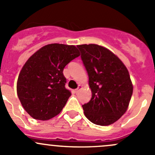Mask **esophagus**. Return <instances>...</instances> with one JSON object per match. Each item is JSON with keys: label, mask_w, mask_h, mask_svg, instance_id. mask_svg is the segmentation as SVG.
<instances>
[{"label": "esophagus", "mask_w": 155, "mask_h": 155, "mask_svg": "<svg viewBox=\"0 0 155 155\" xmlns=\"http://www.w3.org/2000/svg\"><path fill=\"white\" fill-rule=\"evenodd\" d=\"M81 87H81V85H79V86H78V88L76 89L75 90H74V92H75V93H78V92H79V91H80V89H81Z\"/></svg>", "instance_id": "esophagus-1"}]
</instances>
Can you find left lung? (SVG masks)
Instances as JSON below:
<instances>
[{
    "mask_svg": "<svg viewBox=\"0 0 155 155\" xmlns=\"http://www.w3.org/2000/svg\"><path fill=\"white\" fill-rule=\"evenodd\" d=\"M89 75L92 98L82 105L84 115L95 125L119 119L128 107L133 85L126 66L107 48L95 44L77 45Z\"/></svg>",
    "mask_w": 155,
    "mask_h": 155,
    "instance_id": "8db88e82",
    "label": "left lung"
}]
</instances>
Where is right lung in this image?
<instances>
[{"instance_id":"add662e5","label":"right lung","mask_w":155,"mask_h":155,"mask_svg":"<svg viewBox=\"0 0 155 155\" xmlns=\"http://www.w3.org/2000/svg\"><path fill=\"white\" fill-rule=\"evenodd\" d=\"M79 56L74 45L54 43L43 46L28 59L18 75L17 94L31 117L45 121L61 112L71 96L65 87L63 69Z\"/></svg>"}]
</instances>
